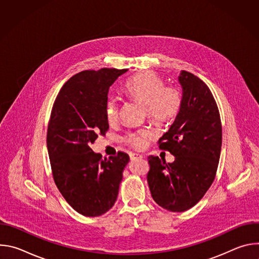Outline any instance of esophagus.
<instances>
[{"label":"esophagus","mask_w":259,"mask_h":259,"mask_svg":"<svg viewBox=\"0 0 259 259\" xmlns=\"http://www.w3.org/2000/svg\"><path fill=\"white\" fill-rule=\"evenodd\" d=\"M142 158L143 157L141 155H139V154H132V155H130L131 161H136V160H139V159H142Z\"/></svg>","instance_id":"esophagus-1"}]
</instances>
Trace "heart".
<instances>
[{"label": "heart", "instance_id": "obj_1", "mask_svg": "<svg viewBox=\"0 0 259 259\" xmlns=\"http://www.w3.org/2000/svg\"><path fill=\"white\" fill-rule=\"evenodd\" d=\"M124 93L143 103L147 117L156 125L171 122L176 117L181 104L179 90L171 86H164L162 78L153 71H142L128 79L124 85ZM118 110V100L109 97L105 104L106 119L109 123L117 120ZM153 136L154 133L151 129H141L127 134L125 141L134 149L140 150Z\"/></svg>", "mask_w": 259, "mask_h": 259}]
</instances>
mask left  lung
Returning a JSON list of instances; mask_svg holds the SVG:
<instances>
[{
    "instance_id": "1",
    "label": "left lung",
    "mask_w": 259,
    "mask_h": 259,
    "mask_svg": "<svg viewBox=\"0 0 259 259\" xmlns=\"http://www.w3.org/2000/svg\"><path fill=\"white\" fill-rule=\"evenodd\" d=\"M179 112L159 147L174 162L150 156L147 182L155 202L172 212L195 206L206 194L218 167L223 129L215 99L208 86L192 72L181 70Z\"/></svg>"
}]
</instances>
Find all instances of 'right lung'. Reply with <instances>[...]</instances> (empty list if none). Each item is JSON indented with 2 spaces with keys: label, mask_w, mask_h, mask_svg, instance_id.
Masks as SVG:
<instances>
[{
  "label": "right lung",
  "mask_w": 259,
  "mask_h": 259,
  "mask_svg": "<svg viewBox=\"0 0 259 259\" xmlns=\"http://www.w3.org/2000/svg\"><path fill=\"white\" fill-rule=\"evenodd\" d=\"M126 71H81L62 86L52 107L47 147L53 178L66 202L84 216H100L115 205L129 162L126 153L102 158L90 147L108 129V90Z\"/></svg>",
  "instance_id": "1"
}]
</instances>
